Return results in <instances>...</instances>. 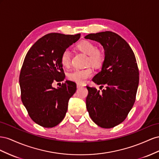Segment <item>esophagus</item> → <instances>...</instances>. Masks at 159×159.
<instances>
[{"instance_id": "34e87169", "label": "esophagus", "mask_w": 159, "mask_h": 159, "mask_svg": "<svg viewBox=\"0 0 159 159\" xmlns=\"http://www.w3.org/2000/svg\"><path fill=\"white\" fill-rule=\"evenodd\" d=\"M84 87L83 85L80 84H77V85H76L77 89H80V88H82V87Z\"/></svg>"}]
</instances>
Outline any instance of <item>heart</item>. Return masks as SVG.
Returning <instances> with one entry per match:
<instances>
[{"instance_id":"obj_1","label":"heart","mask_w":159,"mask_h":159,"mask_svg":"<svg viewBox=\"0 0 159 159\" xmlns=\"http://www.w3.org/2000/svg\"><path fill=\"white\" fill-rule=\"evenodd\" d=\"M80 51L89 55L88 63L94 66H100L105 61V53L101 50L97 49V47L93 43L89 40H83L77 45ZM61 63L64 66H69L71 61V54L69 50H65L61 55ZM93 75V70L90 68L84 69H76L69 74V79L77 83L82 84L86 79Z\"/></svg>"}]
</instances>
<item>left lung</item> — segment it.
I'll return each mask as SVG.
<instances>
[{
    "label": "left lung",
    "mask_w": 159,
    "mask_h": 159,
    "mask_svg": "<svg viewBox=\"0 0 159 159\" xmlns=\"http://www.w3.org/2000/svg\"><path fill=\"white\" fill-rule=\"evenodd\" d=\"M84 38L99 43L105 51L101 70L93 81L105 89L101 92L87 86V109L94 123L111 129L123 122L133 107L139 82L137 61L129 44L115 33L101 32Z\"/></svg>",
    "instance_id": "left-lung-1"
}]
</instances>
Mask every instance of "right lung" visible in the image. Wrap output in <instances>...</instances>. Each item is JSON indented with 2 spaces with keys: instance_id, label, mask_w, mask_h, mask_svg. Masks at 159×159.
Masks as SVG:
<instances>
[{
  "instance_id": "right-lung-1",
  "label": "right lung",
  "mask_w": 159,
  "mask_h": 159,
  "mask_svg": "<svg viewBox=\"0 0 159 159\" xmlns=\"http://www.w3.org/2000/svg\"><path fill=\"white\" fill-rule=\"evenodd\" d=\"M80 37V34H46L32 46L25 58L19 77L21 100L32 120L43 127L60 123L76 92L72 81L66 80L57 89L52 84L64 80L61 55Z\"/></svg>"
}]
</instances>
